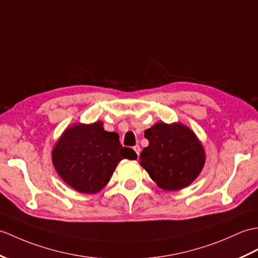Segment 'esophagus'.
I'll list each match as a JSON object with an SVG mask.
<instances>
[{"mask_svg": "<svg viewBox=\"0 0 258 258\" xmlns=\"http://www.w3.org/2000/svg\"><path fill=\"white\" fill-rule=\"evenodd\" d=\"M133 148H134L135 153L137 154V156H139V155H140V152H141V147H140V145H135Z\"/></svg>", "mask_w": 258, "mask_h": 258, "instance_id": "34e87169", "label": "esophagus"}]
</instances>
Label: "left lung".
Returning <instances> with one entry per match:
<instances>
[{
	"mask_svg": "<svg viewBox=\"0 0 258 258\" xmlns=\"http://www.w3.org/2000/svg\"><path fill=\"white\" fill-rule=\"evenodd\" d=\"M144 136L149 144L141 153V165L159 188L182 189L199 176L205 151L190 128L177 123H157Z\"/></svg>",
	"mask_w": 258,
	"mask_h": 258,
	"instance_id": "obj_1",
	"label": "left lung"
}]
</instances>
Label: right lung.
<instances>
[{
	"mask_svg": "<svg viewBox=\"0 0 258 258\" xmlns=\"http://www.w3.org/2000/svg\"><path fill=\"white\" fill-rule=\"evenodd\" d=\"M124 158L136 159L137 155L121 145L114 132L104 131L101 122L66 130L52 151L58 175L83 194H95L103 188Z\"/></svg>",
	"mask_w": 258,
	"mask_h": 258,
	"instance_id": "1",
	"label": "right lung"
}]
</instances>
